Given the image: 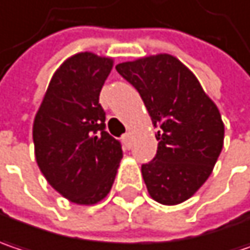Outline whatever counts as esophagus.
<instances>
[{"instance_id": "obj_1", "label": "esophagus", "mask_w": 250, "mask_h": 250, "mask_svg": "<svg viewBox=\"0 0 250 250\" xmlns=\"http://www.w3.org/2000/svg\"><path fill=\"white\" fill-rule=\"evenodd\" d=\"M123 143H125V148H131V134L130 133L123 136Z\"/></svg>"}]
</instances>
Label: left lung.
I'll use <instances>...</instances> for the list:
<instances>
[{"mask_svg":"<svg viewBox=\"0 0 250 250\" xmlns=\"http://www.w3.org/2000/svg\"><path fill=\"white\" fill-rule=\"evenodd\" d=\"M116 70L130 82L158 127L157 154L141 166L150 197L163 205L189 199L212 174L224 147L225 125L197 76L168 53L123 62Z\"/></svg>","mask_w":250,"mask_h":250,"instance_id":"8db88e82","label":"left lung"}]
</instances>
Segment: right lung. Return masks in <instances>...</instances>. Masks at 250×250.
Masks as SVG:
<instances>
[{
    "instance_id": "obj_1",
    "label": "right lung",
    "mask_w": 250,
    "mask_h": 250,
    "mask_svg": "<svg viewBox=\"0 0 250 250\" xmlns=\"http://www.w3.org/2000/svg\"><path fill=\"white\" fill-rule=\"evenodd\" d=\"M113 58L75 53L56 69L38 109L32 137L37 164L48 184L78 205H95L114 183L122 146L104 130L100 90Z\"/></svg>"
}]
</instances>
